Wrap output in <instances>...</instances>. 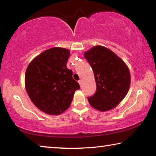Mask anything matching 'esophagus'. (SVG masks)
<instances>
[{"label": "esophagus", "instance_id": "34e87169", "mask_svg": "<svg viewBox=\"0 0 156 156\" xmlns=\"http://www.w3.org/2000/svg\"><path fill=\"white\" fill-rule=\"evenodd\" d=\"M78 83H79V84H80V85L81 86V85H82V84H83V81H82L81 80H78Z\"/></svg>", "mask_w": 156, "mask_h": 156}]
</instances>
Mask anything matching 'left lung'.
I'll use <instances>...</instances> for the list:
<instances>
[{"instance_id":"8db88e82","label":"left lung","mask_w":156,"mask_h":156,"mask_svg":"<svg viewBox=\"0 0 156 156\" xmlns=\"http://www.w3.org/2000/svg\"><path fill=\"white\" fill-rule=\"evenodd\" d=\"M94 71L96 91L88 97L92 107L106 112L115 107L128 93L130 72L125 62L103 46H94L84 54Z\"/></svg>"}]
</instances>
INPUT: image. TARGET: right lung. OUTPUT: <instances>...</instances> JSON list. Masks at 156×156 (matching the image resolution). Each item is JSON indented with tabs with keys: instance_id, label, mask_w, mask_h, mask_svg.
Listing matches in <instances>:
<instances>
[{
	"instance_id": "add662e5",
	"label": "right lung",
	"mask_w": 156,
	"mask_h": 156,
	"mask_svg": "<svg viewBox=\"0 0 156 156\" xmlns=\"http://www.w3.org/2000/svg\"><path fill=\"white\" fill-rule=\"evenodd\" d=\"M69 50L53 47L32 60L25 76V89L31 102L42 112L59 115L69 107L80 85L67 67Z\"/></svg>"
}]
</instances>
